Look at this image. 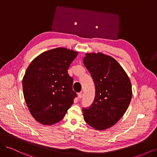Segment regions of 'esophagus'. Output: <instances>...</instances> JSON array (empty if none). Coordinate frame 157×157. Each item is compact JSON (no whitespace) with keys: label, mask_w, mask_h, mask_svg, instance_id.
<instances>
[{"label":"esophagus","mask_w":157,"mask_h":157,"mask_svg":"<svg viewBox=\"0 0 157 157\" xmlns=\"http://www.w3.org/2000/svg\"><path fill=\"white\" fill-rule=\"evenodd\" d=\"M82 96H83V94H82V92H80L78 94V96L79 99H81L82 98Z\"/></svg>","instance_id":"obj_1"}]
</instances>
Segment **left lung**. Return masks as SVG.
Here are the masks:
<instances>
[{"label":"left lung","mask_w":157,"mask_h":157,"mask_svg":"<svg viewBox=\"0 0 157 157\" xmlns=\"http://www.w3.org/2000/svg\"><path fill=\"white\" fill-rule=\"evenodd\" d=\"M95 85V97L88 107H83L84 119L98 130L109 128L124 115L130 103V80L112 57L101 53L86 54L83 59Z\"/></svg>","instance_id":"8db88e82"}]
</instances>
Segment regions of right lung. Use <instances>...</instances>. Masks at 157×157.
<instances>
[{"label":"right lung","mask_w":157,"mask_h":157,"mask_svg":"<svg viewBox=\"0 0 157 157\" xmlns=\"http://www.w3.org/2000/svg\"><path fill=\"white\" fill-rule=\"evenodd\" d=\"M78 52L58 48L33 60L23 77V96L35 119L51 125L62 120L77 95L67 70Z\"/></svg>","instance_id":"right-lung-1"}]
</instances>
